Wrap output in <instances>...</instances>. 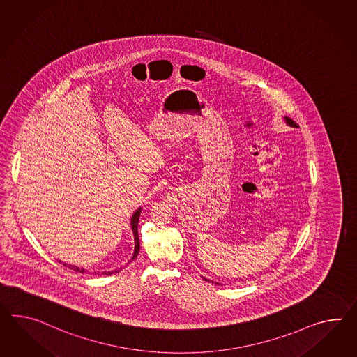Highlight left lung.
I'll list each match as a JSON object with an SVG mask.
<instances>
[{
	"instance_id": "obj_1",
	"label": "left lung",
	"mask_w": 357,
	"mask_h": 357,
	"mask_svg": "<svg viewBox=\"0 0 357 357\" xmlns=\"http://www.w3.org/2000/svg\"><path fill=\"white\" fill-rule=\"evenodd\" d=\"M284 123L289 126V127H293V128H296L298 127V124L294 121V120L290 119V118H287V116H284ZM206 281H208V282H211V284H213V281H211V280H208V278H204ZM215 284H218V282H215Z\"/></svg>"
}]
</instances>
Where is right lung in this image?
Here are the masks:
<instances>
[{"label": "right lung", "instance_id": "obj_1", "mask_svg": "<svg viewBox=\"0 0 357 357\" xmlns=\"http://www.w3.org/2000/svg\"><path fill=\"white\" fill-rule=\"evenodd\" d=\"M141 211L142 208L139 207L137 210L133 212V215H132V218H130V227H132V231H133V237H135V251H133V256H132V259L129 260V263L132 261V260H135L136 257H137L138 252H139V238H138V221H139V215H141ZM59 263H62V261H59ZM64 266H68L70 269H73L75 272H80V273H85V269L84 268H79V266H76V265H70L66 264L63 263ZM116 272H119V271H110V272H102V275H112V273H116ZM100 275V273H98Z\"/></svg>", "mask_w": 357, "mask_h": 357}]
</instances>
